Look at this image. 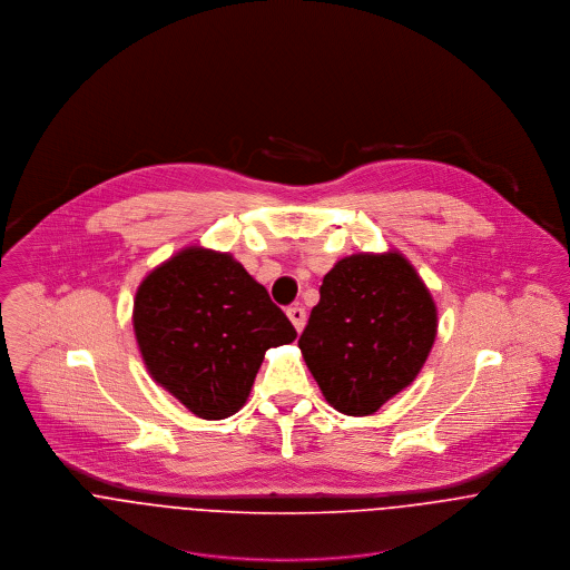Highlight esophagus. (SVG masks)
Listing matches in <instances>:
<instances>
[{"mask_svg":"<svg viewBox=\"0 0 570 570\" xmlns=\"http://www.w3.org/2000/svg\"><path fill=\"white\" fill-rule=\"evenodd\" d=\"M287 316H289L292 325L296 326V331H303V326H305V321H307V312H305L303 307H298V305L289 307V309H287Z\"/></svg>","mask_w":570,"mask_h":570,"instance_id":"obj_1","label":"esophagus"}]
</instances>
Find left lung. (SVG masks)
Listing matches in <instances>:
<instances>
[{
	"label": "left lung",
	"mask_w": 570,
	"mask_h": 570,
	"mask_svg": "<svg viewBox=\"0 0 570 570\" xmlns=\"http://www.w3.org/2000/svg\"><path fill=\"white\" fill-rule=\"evenodd\" d=\"M436 335V307L397 252L353 254L321 285L298 346L326 402L373 414L416 377Z\"/></svg>",
	"instance_id": "8db88e82"
}]
</instances>
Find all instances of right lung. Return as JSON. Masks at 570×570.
<instances>
[{
	"instance_id": "right-lung-1",
	"label": "right lung",
	"mask_w": 570,
	"mask_h": 570,
	"mask_svg": "<svg viewBox=\"0 0 570 570\" xmlns=\"http://www.w3.org/2000/svg\"><path fill=\"white\" fill-rule=\"evenodd\" d=\"M154 380L202 419L244 406L265 351L296 328L230 254L190 247L154 269L134 303Z\"/></svg>"
}]
</instances>
